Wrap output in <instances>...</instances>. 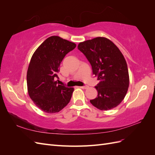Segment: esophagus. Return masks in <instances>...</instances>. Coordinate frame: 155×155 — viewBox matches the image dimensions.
I'll list each match as a JSON object with an SVG mask.
<instances>
[{"mask_svg": "<svg viewBox=\"0 0 155 155\" xmlns=\"http://www.w3.org/2000/svg\"><path fill=\"white\" fill-rule=\"evenodd\" d=\"M88 87L87 86V85H85V86H82V87H79V88H83V89H87Z\"/></svg>", "mask_w": 155, "mask_h": 155, "instance_id": "34e87169", "label": "esophagus"}]
</instances>
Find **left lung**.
Returning <instances> with one entry per match:
<instances>
[{
	"label": "left lung",
	"mask_w": 155,
	"mask_h": 155,
	"mask_svg": "<svg viewBox=\"0 0 155 155\" xmlns=\"http://www.w3.org/2000/svg\"><path fill=\"white\" fill-rule=\"evenodd\" d=\"M78 48L85 55L93 74L100 80L95 87L97 97L90 100L91 104L101 110L118 106L129 85L127 65L119 48L109 39L101 37L80 43Z\"/></svg>",
	"instance_id": "left-lung-1"
}]
</instances>
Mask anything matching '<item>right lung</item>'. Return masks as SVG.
Instances as JSON below:
<instances>
[{
  "mask_svg": "<svg viewBox=\"0 0 155 155\" xmlns=\"http://www.w3.org/2000/svg\"><path fill=\"white\" fill-rule=\"evenodd\" d=\"M76 46L59 36H51L32 55L27 72L28 91L35 105L45 112H59L71 99L74 88L58 85L55 80L64 56Z\"/></svg>",
  "mask_w": 155,
  "mask_h": 155,
  "instance_id": "obj_1",
  "label": "right lung"
}]
</instances>
